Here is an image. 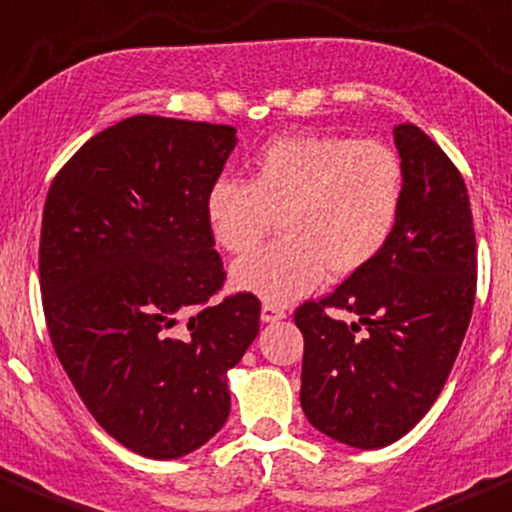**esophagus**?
<instances>
[{
    "instance_id": "34e87169",
    "label": "esophagus",
    "mask_w": 512,
    "mask_h": 512,
    "mask_svg": "<svg viewBox=\"0 0 512 512\" xmlns=\"http://www.w3.org/2000/svg\"><path fill=\"white\" fill-rule=\"evenodd\" d=\"M282 317H287L285 307L275 305V302H262V320L277 322V320H282Z\"/></svg>"
}]
</instances>
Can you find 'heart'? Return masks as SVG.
Masks as SVG:
<instances>
[{
	"label": "heart",
	"instance_id": "heart-1",
	"mask_svg": "<svg viewBox=\"0 0 512 512\" xmlns=\"http://www.w3.org/2000/svg\"><path fill=\"white\" fill-rule=\"evenodd\" d=\"M405 165L382 140L282 135L252 160L250 180L220 177L205 197L210 235L230 255L252 250L280 225L282 237L232 270L235 287L285 305L332 277L355 275L398 230Z\"/></svg>",
	"mask_w": 512,
	"mask_h": 512
}]
</instances>
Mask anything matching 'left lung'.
<instances>
[{
    "instance_id": "left-lung-1",
    "label": "left lung",
    "mask_w": 512,
    "mask_h": 512,
    "mask_svg": "<svg viewBox=\"0 0 512 512\" xmlns=\"http://www.w3.org/2000/svg\"><path fill=\"white\" fill-rule=\"evenodd\" d=\"M405 205L388 247L295 310L305 337L300 403L320 433L385 448L433 408L470 325L478 247L463 175L420 127L393 130ZM352 311L357 323L339 315Z\"/></svg>"
}]
</instances>
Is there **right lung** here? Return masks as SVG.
I'll return each mask as SVG.
<instances>
[{
  "mask_svg": "<svg viewBox=\"0 0 512 512\" xmlns=\"http://www.w3.org/2000/svg\"><path fill=\"white\" fill-rule=\"evenodd\" d=\"M230 124L137 114L54 175L39 235L49 340L92 418L124 448L170 460L230 415L227 370L260 332L227 272L205 197L235 150Z\"/></svg>",
  "mask_w": 512,
  "mask_h": 512,
  "instance_id": "obj_1",
  "label": "right lung"
}]
</instances>
